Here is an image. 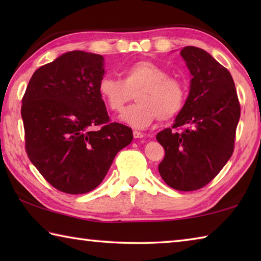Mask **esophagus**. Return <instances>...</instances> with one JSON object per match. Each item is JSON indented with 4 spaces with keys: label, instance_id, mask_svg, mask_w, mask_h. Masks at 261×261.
<instances>
[{
    "label": "esophagus",
    "instance_id": "esophagus-1",
    "mask_svg": "<svg viewBox=\"0 0 261 261\" xmlns=\"http://www.w3.org/2000/svg\"><path fill=\"white\" fill-rule=\"evenodd\" d=\"M144 134H141L140 131H138V130H134V137L136 139H139V138H144Z\"/></svg>",
    "mask_w": 261,
    "mask_h": 261
}]
</instances>
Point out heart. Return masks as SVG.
I'll use <instances>...</instances> for the list:
<instances>
[{"label":"heart","mask_w":261,"mask_h":261,"mask_svg":"<svg viewBox=\"0 0 261 261\" xmlns=\"http://www.w3.org/2000/svg\"><path fill=\"white\" fill-rule=\"evenodd\" d=\"M99 94L114 113L123 112L122 121L143 129L160 118L169 121L182 112L187 103L188 87L182 79L168 76L165 69L151 61H138L121 71V79L105 76L99 82Z\"/></svg>","instance_id":"heart-1"}]
</instances>
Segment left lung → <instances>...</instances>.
<instances>
[{"instance_id":"left-lung-1","label":"left lung","mask_w":261,"mask_h":261,"mask_svg":"<svg viewBox=\"0 0 261 261\" xmlns=\"http://www.w3.org/2000/svg\"><path fill=\"white\" fill-rule=\"evenodd\" d=\"M180 55L192 74L191 86L173 126L156 135L166 152L159 173L170 188L194 191L232 155L241 106L230 72L208 53L188 46Z\"/></svg>"}]
</instances>
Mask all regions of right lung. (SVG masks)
<instances>
[{"label":"right lung","instance_id":"add662e5","mask_svg":"<svg viewBox=\"0 0 261 261\" xmlns=\"http://www.w3.org/2000/svg\"><path fill=\"white\" fill-rule=\"evenodd\" d=\"M103 67L101 55L69 51L39 68L26 87L21 103L26 153L62 192L95 189L115 155L134 139L131 127L110 122L98 90Z\"/></svg>","mask_w":261,"mask_h":261}]
</instances>
